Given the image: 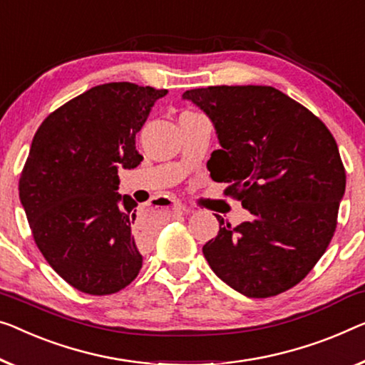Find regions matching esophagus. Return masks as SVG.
Returning <instances> with one entry per match:
<instances>
[{
    "label": "esophagus",
    "instance_id": "esophagus-1",
    "mask_svg": "<svg viewBox=\"0 0 365 365\" xmlns=\"http://www.w3.org/2000/svg\"><path fill=\"white\" fill-rule=\"evenodd\" d=\"M173 210H175V213H178V215L188 213V208L183 203H180V201H175V203H173Z\"/></svg>",
    "mask_w": 365,
    "mask_h": 365
}]
</instances>
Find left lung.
Instances as JSON below:
<instances>
[{"instance_id":"left-lung-1","label":"left lung","mask_w":365,"mask_h":365,"mask_svg":"<svg viewBox=\"0 0 365 365\" xmlns=\"http://www.w3.org/2000/svg\"><path fill=\"white\" fill-rule=\"evenodd\" d=\"M183 100L211 119L221 149L208 160L211 178L252 217L203 246L211 270L249 298L295 287L334 235L346 190L338 144L322 119L274 86H208Z\"/></svg>"}]
</instances>
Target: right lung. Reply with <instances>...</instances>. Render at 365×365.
<instances>
[{"label":"right lung","instance_id":"obj_1","mask_svg":"<svg viewBox=\"0 0 365 365\" xmlns=\"http://www.w3.org/2000/svg\"><path fill=\"white\" fill-rule=\"evenodd\" d=\"M167 90L129 81L98 85L43 119L19 178V200L51 267L90 295L128 287L143 267L149 237L138 203L118 193V168L144 157L135 134Z\"/></svg>","mask_w":365,"mask_h":365}]
</instances>
